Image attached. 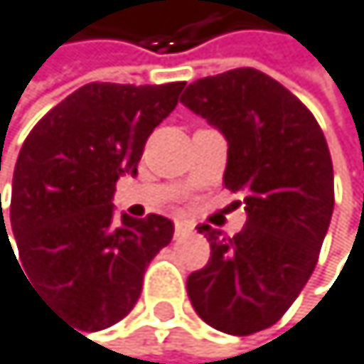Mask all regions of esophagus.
Instances as JSON below:
<instances>
[{
    "mask_svg": "<svg viewBox=\"0 0 364 364\" xmlns=\"http://www.w3.org/2000/svg\"><path fill=\"white\" fill-rule=\"evenodd\" d=\"M192 232V225L190 223H186V221H176L174 223V234L176 236H188Z\"/></svg>",
    "mask_w": 364,
    "mask_h": 364,
    "instance_id": "obj_1",
    "label": "esophagus"
}]
</instances>
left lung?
<instances>
[{"label": "left lung", "instance_id": "left-lung-1", "mask_svg": "<svg viewBox=\"0 0 364 364\" xmlns=\"http://www.w3.org/2000/svg\"><path fill=\"white\" fill-rule=\"evenodd\" d=\"M181 103L225 134L223 183L247 205L234 236L198 225L210 261L188 276V296L210 327L250 336L283 318L318 263L333 212L329 148L305 103L256 68L198 79Z\"/></svg>", "mask_w": 364, "mask_h": 364}]
</instances>
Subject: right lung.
<instances>
[{"mask_svg": "<svg viewBox=\"0 0 364 364\" xmlns=\"http://www.w3.org/2000/svg\"><path fill=\"white\" fill-rule=\"evenodd\" d=\"M183 88L186 81L85 83L46 112L21 146L11 228L23 272L46 303L83 331L128 316L143 272L172 241L166 216L114 221L112 194L121 174H136L148 136Z\"/></svg>", "mask_w": 364, "mask_h": 364, "instance_id": "add662e5", "label": "right lung"}]
</instances>
